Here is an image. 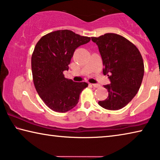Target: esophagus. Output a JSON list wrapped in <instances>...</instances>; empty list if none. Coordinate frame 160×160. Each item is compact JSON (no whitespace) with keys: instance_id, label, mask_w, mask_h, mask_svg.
<instances>
[{"instance_id":"obj_1","label":"esophagus","mask_w":160,"mask_h":160,"mask_svg":"<svg viewBox=\"0 0 160 160\" xmlns=\"http://www.w3.org/2000/svg\"><path fill=\"white\" fill-rule=\"evenodd\" d=\"M92 85L93 88H98L100 87V85H99V84H92Z\"/></svg>"}]
</instances>
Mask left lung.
<instances>
[{"label":"left lung","mask_w":160,"mask_h":160,"mask_svg":"<svg viewBox=\"0 0 160 160\" xmlns=\"http://www.w3.org/2000/svg\"><path fill=\"white\" fill-rule=\"evenodd\" d=\"M98 46L103 62V73L111 81L104 85L109 95L98 104L109 110L126 107L137 94L144 75V63L135 46L121 35L107 33L92 37Z\"/></svg>","instance_id":"obj_1"}]
</instances>
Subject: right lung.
<instances>
[{
	"label": "right lung",
	"instance_id": "right-lung-1",
	"mask_svg": "<svg viewBox=\"0 0 160 160\" xmlns=\"http://www.w3.org/2000/svg\"><path fill=\"white\" fill-rule=\"evenodd\" d=\"M68 29L57 30L43 36L35 46L32 56V72L35 89L51 110L64 113L76 106L80 94L88 86L64 77L63 72L74 51L90 41Z\"/></svg>",
	"mask_w": 160,
	"mask_h": 160
}]
</instances>
